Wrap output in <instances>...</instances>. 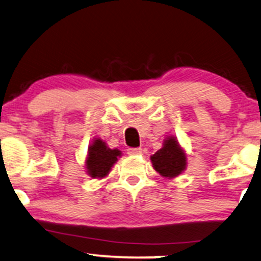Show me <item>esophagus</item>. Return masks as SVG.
I'll use <instances>...</instances> for the list:
<instances>
[{"label":"esophagus","instance_id":"34e87169","mask_svg":"<svg viewBox=\"0 0 261 261\" xmlns=\"http://www.w3.org/2000/svg\"><path fill=\"white\" fill-rule=\"evenodd\" d=\"M142 152L141 148H128L127 149V154L128 155H138Z\"/></svg>","mask_w":261,"mask_h":261}]
</instances>
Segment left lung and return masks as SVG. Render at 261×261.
Listing matches in <instances>:
<instances>
[{
  "label": "left lung",
  "mask_w": 261,
  "mask_h": 261,
  "mask_svg": "<svg viewBox=\"0 0 261 261\" xmlns=\"http://www.w3.org/2000/svg\"><path fill=\"white\" fill-rule=\"evenodd\" d=\"M150 160L155 171L168 179L181 174L187 165L185 151L179 145L178 140L173 136L166 138L162 148L151 155Z\"/></svg>",
  "instance_id": "obj_1"
}]
</instances>
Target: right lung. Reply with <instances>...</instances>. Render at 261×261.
I'll return each mask as SVG.
<instances>
[{
  "label": "right lung",
  "instance_id": "add662e5",
  "mask_svg": "<svg viewBox=\"0 0 261 261\" xmlns=\"http://www.w3.org/2000/svg\"><path fill=\"white\" fill-rule=\"evenodd\" d=\"M120 156V150L110 149L102 140L94 138L93 143L89 145L86 159L87 173L94 179L105 178Z\"/></svg>",
  "mask_w": 261,
  "mask_h": 261
}]
</instances>
